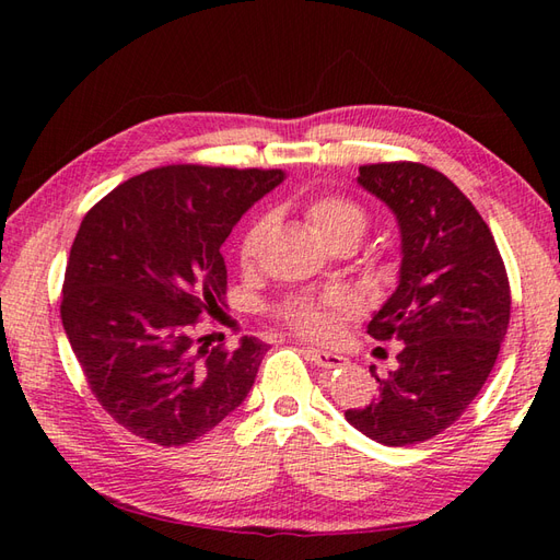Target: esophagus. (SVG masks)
<instances>
[{"mask_svg": "<svg viewBox=\"0 0 560 560\" xmlns=\"http://www.w3.org/2000/svg\"><path fill=\"white\" fill-rule=\"evenodd\" d=\"M305 353L311 355V361L325 371H331V368H343L349 361L343 355L335 353V351H323V349H305Z\"/></svg>", "mask_w": 560, "mask_h": 560, "instance_id": "obj_1", "label": "esophagus"}]
</instances>
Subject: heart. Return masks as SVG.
Wrapping results in <instances>:
<instances>
[{
  "mask_svg": "<svg viewBox=\"0 0 560 560\" xmlns=\"http://www.w3.org/2000/svg\"><path fill=\"white\" fill-rule=\"evenodd\" d=\"M305 217L311 221L315 233L331 247L343 243H359L368 229V211L359 201L325 192L317 195L305 205ZM273 229V213L265 211L245 225V231L237 241V261L243 267H253L261 247ZM355 311L353 301L341 291H327L319 295H291L277 305V315L283 325L293 329L295 335L305 339H329L335 335L341 317H347Z\"/></svg>",
  "mask_w": 560,
  "mask_h": 560,
  "instance_id": "heart-1",
  "label": "heart"
}]
</instances>
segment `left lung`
<instances>
[{"instance_id": "1", "label": "left lung", "mask_w": 560, "mask_h": 560, "mask_svg": "<svg viewBox=\"0 0 560 560\" xmlns=\"http://www.w3.org/2000/svg\"><path fill=\"white\" fill-rule=\"evenodd\" d=\"M359 183L395 211L399 287L368 325L397 339V371L347 421L389 447L431 440L467 411L489 380L510 323V281L493 233L462 189L423 163L359 168Z\"/></svg>"}]
</instances>
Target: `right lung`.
I'll return each instance as SVG.
<instances>
[{"mask_svg":"<svg viewBox=\"0 0 560 560\" xmlns=\"http://www.w3.org/2000/svg\"><path fill=\"white\" fill-rule=\"evenodd\" d=\"M281 180L277 168L163 165L83 217L59 315L93 397L132 435L180 447L245 401L267 343L229 351L195 329L225 303V237Z\"/></svg>","mask_w":560,"mask_h":560,"instance_id":"add662e5","label":"right lung"}]
</instances>
